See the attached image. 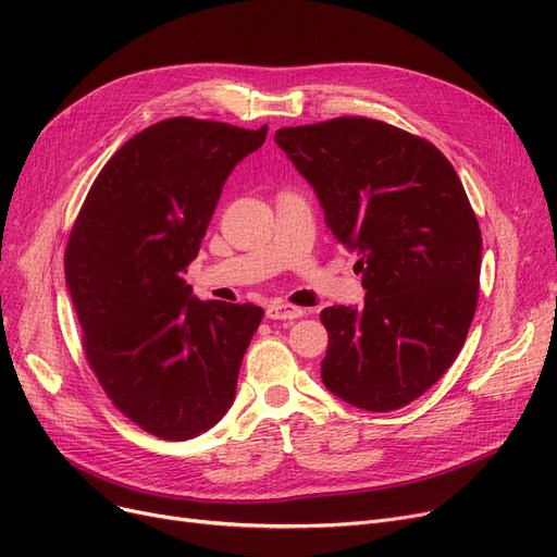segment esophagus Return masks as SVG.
<instances>
[{"instance_id":"obj_1","label":"esophagus","mask_w":557,"mask_h":557,"mask_svg":"<svg viewBox=\"0 0 557 557\" xmlns=\"http://www.w3.org/2000/svg\"><path fill=\"white\" fill-rule=\"evenodd\" d=\"M305 311L300 307L294 305H286V302H271L267 307V318L271 320H296L300 318Z\"/></svg>"}]
</instances>
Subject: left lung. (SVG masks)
Returning <instances> with one entry per match:
<instances>
[{
  "label": "left lung",
  "instance_id": "8db88e82",
  "mask_svg": "<svg viewBox=\"0 0 557 557\" xmlns=\"http://www.w3.org/2000/svg\"><path fill=\"white\" fill-rule=\"evenodd\" d=\"M338 244L359 255L363 307H327V391L363 411L426 393L465 345L479 302L481 227L451 162L368 116L280 128Z\"/></svg>",
  "mask_w": 557,
  "mask_h": 557
}]
</instances>
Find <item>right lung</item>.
Returning a JSON list of instances; mask_svg holds the SVG:
<instances>
[{"label":"right lung","instance_id":"add662e5","mask_svg":"<svg viewBox=\"0 0 557 557\" xmlns=\"http://www.w3.org/2000/svg\"><path fill=\"white\" fill-rule=\"evenodd\" d=\"M267 133L194 116L144 128L99 171L70 232L85 359L110 401L162 441H189L227 413L263 318L255 305L196 300L181 275L230 171Z\"/></svg>","mask_w":557,"mask_h":557}]
</instances>
